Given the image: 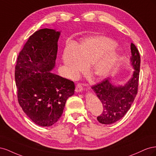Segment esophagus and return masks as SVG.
<instances>
[{
	"instance_id": "obj_1",
	"label": "esophagus",
	"mask_w": 156,
	"mask_h": 156,
	"mask_svg": "<svg viewBox=\"0 0 156 156\" xmlns=\"http://www.w3.org/2000/svg\"><path fill=\"white\" fill-rule=\"evenodd\" d=\"M83 88L81 84L79 83L76 85V88H75V92H81L83 90Z\"/></svg>"
}]
</instances>
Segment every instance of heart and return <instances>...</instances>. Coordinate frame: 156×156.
I'll list each match as a JSON object with an SVG mask.
<instances>
[{
	"label": "heart",
	"instance_id": "b5f03b06",
	"mask_svg": "<svg viewBox=\"0 0 156 156\" xmlns=\"http://www.w3.org/2000/svg\"><path fill=\"white\" fill-rule=\"evenodd\" d=\"M114 41L104 36H94L83 40L72 49L63 52V63L69 76L75 78L89 65L88 73L95 78L104 77L114 68L119 55Z\"/></svg>",
	"mask_w": 156,
	"mask_h": 156
}]
</instances>
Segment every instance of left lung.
I'll return each mask as SVG.
<instances>
[{
  "label": "left lung",
  "instance_id": "left-lung-1",
  "mask_svg": "<svg viewBox=\"0 0 156 156\" xmlns=\"http://www.w3.org/2000/svg\"><path fill=\"white\" fill-rule=\"evenodd\" d=\"M131 52V65L134 72L128 81L122 85H115L111 78H107L92 87L103 105L101 115L97 118L101 124H111L120 120L130 108L137 94L140 57L133 43Z\"/></svg>",
  "mask_w": 156,
  "mask_h": 156
}]
</instances>
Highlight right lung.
<instances>
[{"label":"right lung","instance_id":"add662e5","mask_svg":"<svg viewBox=\"0 0 156 156\" xmlns=\"http://www.w3.org/2000/svg\"><path fill=\"white\" fill-rule=\"evenodd\" d=\"M60 32L43 29L35 32L18 55L15 69L18 101L37 125L49 127L62 116L74 83L53 73Z\"/></svg>","mask_w":156,"mask_h":156}]
</instances>
